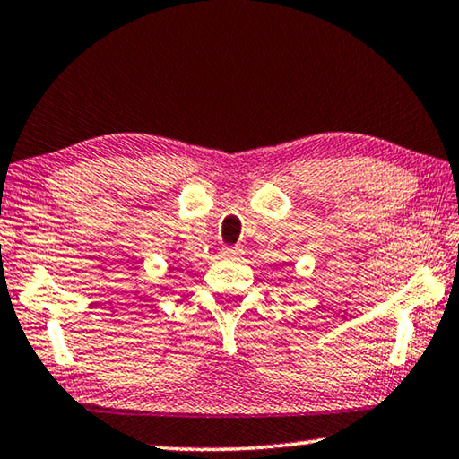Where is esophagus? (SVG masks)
Masks as SVG:
<instances>
[{
    "mask_svg": "<svg viewBox=\"0 0 459 459\" xmlns=\"http://www.w3.org/2000/svg\"><path fill=\"white\" fill-rule=\"evenodd\" d=\"M222 255H224V257H237V255H238V248H232V247H229V248H224Z\"/></svg>",
    "mask_w": 459,
    "mask_h": 459,
    "instance_id": "34e87169",
    "label": "esophagus"
}]
</instances>
